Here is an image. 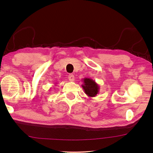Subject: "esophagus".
<instances>
[{"label": "esophagus", "instance_id": "34e87169", "mask_svg": "<svg viewBox=\"0 0 153 153\" xmlns=\"http://www.w3.org/2000/svg\"><path fill=\"white\" fill-rule=\"evenodd\" d=\"M68 79L70 82H74L75 80V77L73 74H69L68 76Z\"/></svg>", "mask_w": 153, "mask_h": 153}]
</instances>
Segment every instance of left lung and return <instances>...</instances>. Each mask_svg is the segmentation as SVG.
Returning a JSON list of instances; mask_svg holds the SVG:
<instances>
[{
  "mask_svg": "<svg viewBox=\"0 0 153 153\" xmlns=\"http://www.w3.org/2000/svg\"><path fill=\"white\" fill-rule=\"evenodd\" d=\"M82 87L84 90L87 96L89 97H95L98 94L100 86L94 80L90 78H84L83 79V84Z\"/></svg>",
  "mask_w": 153,
  "mask_h": 153,
  "instance_id": "left-lung-1",
  "label": "left lung"
}]
</instances>
